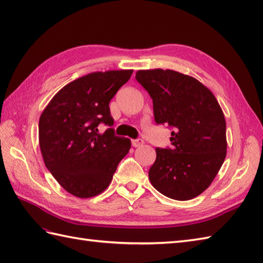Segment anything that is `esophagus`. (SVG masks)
I'll return each mask as SVG.
<instances>
[{"instance_id": "obj_1", "label": "esophagus", "mask_w": 263, "mask_h": 263, "mask_svg": "<svg viewBox=\"0 0 263 263\" xmlns=\"http://www.w3.org/2000/svg\"><path fill=\"white\" fill-rule=\"evenodd\" d=\"M143 144V140L142 139H140V138H138V139H133L132 140V146L133 147H140V146H142Z\"/></svg>"}]
</instances>
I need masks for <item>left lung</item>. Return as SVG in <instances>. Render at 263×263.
<instances>
[{
    "label": "left lung",
    "mask_w": 263,
    "mask_h": 263,
    "mask_svg": "<svg viewBox=\"0 0 263 263\" xmlns=\"http://www.w3.org/2000/svg\"><path fill=\"white\" fill-rule=\"evenodd\" d=\"M137 81L153 99L155 122L172 128V146L156 148L149 180L161 194L185 201L214 181L226 157V122L216 97L192 77L140 70Z\"/></svg>",
    "instance_id": "8db88e82"
}]
</instances>
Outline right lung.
I'll return each mask as SVG.
<instances>
[{
    "mask_svg": "<svg viewBox=\"0 0 263 263\" xmlns=\"http://www.w3.org/2000/svg\"><path fill=\"white\" fill-rule=\"evenodd\" d=\"M132 70L93 72L68 83L39 119V147L47 170L65 191L91 198L109 185L131 140L115 136L109 102ZM109 128L103 135L98 125Z\"/></svg>",
    "mask_w": 263,
    "mask_h": 263,
    "instance_id": "right-lung-1",
    "label": "right lung"
}]
</instances>
